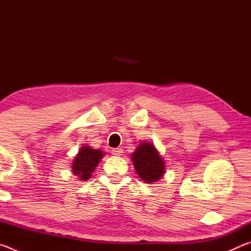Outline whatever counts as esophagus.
I'll return each mask as SVG.
<instances>
[{"mask_svg":"<svg viewBox=\"0 0 251 251\" xmlns=\"http://www.w3.org/2000/svg\"><path fill=\"white\" fill-rule=\"evenodd\" d=\"M112 152H113V155H115V156H121L122 152H123V150H122V148H114Z\"/></svg>","mask_w":251,"mask_h":251,"instance_id":"obj_1","label":"esophagus"}]
</instances>
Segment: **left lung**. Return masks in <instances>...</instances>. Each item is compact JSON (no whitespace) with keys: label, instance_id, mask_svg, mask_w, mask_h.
Masks as SVG:
<instances>
[{"label":"left lung","instance_id":"obj_1","mask_svg":"<svg viewBox=\"0 0 251 251\" xmlns=\"http://www.w3.org/2000/svg\"><path fill=\"white\" fill-rule=\"evenodd\" d=\"M136 173L145 182H155L165 174V161L151 143L143 142L131 154Z\"/></svg>","mask_w":251,"mask_h":251}]
</instances>
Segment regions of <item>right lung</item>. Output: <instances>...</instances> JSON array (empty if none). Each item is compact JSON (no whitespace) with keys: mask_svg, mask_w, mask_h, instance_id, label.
I'll list each match as a JSON object with an SVG mask.
<instances>
[{"mask_svg":"<svg viewBox=\"0 0 251 251\" xmlns=\"http://www.w3.org/2000/svg\"><path fill=\"white\" fill-rule=\"evenodd\" d=\"M103 156L104 152L101 151L84 145L79 150L78 154L75 156L72 165V172L79 178V180H88Z\"/></svg>","mask_w":251,"mask_h":251,"instance_id":"right-lung-1","label":"right lung"}]
</instances>
